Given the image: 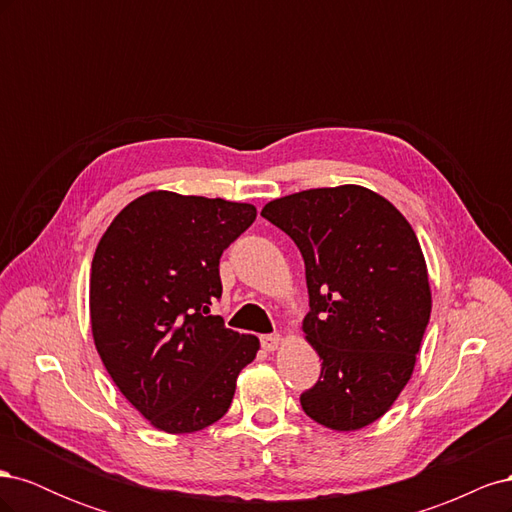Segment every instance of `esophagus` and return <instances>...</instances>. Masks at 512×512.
I'll return each instance as SVG.
<instances>
[{
  "label": "esophagus",
  "instance_id": "1",
  "mask_svg": "<svg viewBox=\"0 0 512 512\" xmlns=\"http://www.w3.org/2000/svg\"><path fill=\"white\" fill-rule=\"evenodd\" d=\"M260 344H262V348H265L267 352H273V350L280 348L282 337L277 335V333H273V335H262V337H260Z\"/></svg>",
  "mask_w": 512,
  "mask_h": 512
}]
</instances>
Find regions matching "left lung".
Returning <instances> with one entry per match:
<instances>
[{
	"label": "left lung",
	"mask_w": 512,
	"mask_h": 512,
	"mask_svg": "<svg viewBox=\"0 0 512 512\" xmlns=\"http://www.w3.org/2000/svg\"><path fill=\"white\" fill-rule=\"evenodd\" d=\"M297 243L309 314L303 333L322 359L301 395L309 418L356 431L389 410L412 378L431 314L425 256L410 222L363 185L275 198L260 211Z\"/></svg>",
	"instance_id": "obj_1"
}]
</instances>
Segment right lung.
<instances>
[{"label": "right lung", "mask_w": 512, "mask_h": 512, "mask_svg": "<svg viewBox=\"0 0 512 512\" xmlns=\"http://www.w3.org/2000/svg\"><path fill=\"white\" fill-rule=\"evenodd\" d=\"M256 220L250 203L156 190L102 235L89 280L91 333L117 389L166 433H194L228 412L260 342L209 316L220 256Z\"/></svg>", "instance_id": "right-lung-1"}]
</instances>
